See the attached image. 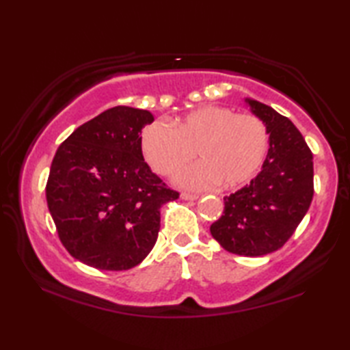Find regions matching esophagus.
<instances>
[{
	"label": "esophagus",
	"instance_id": "esophagus-1",
	"mask_svg": "<svg viewBox=\"0 0 350 350\" xmlns=\"http://www.w3.org/2000/svg\"><path fill=\"white\" fill-rule=\"evenodd\" d=\"M180 198L183 200H196L199 196H198V194H193V193H182Z\"/></svg>",
	"mask_w": 350,
	"mask_h": 350
}]
</instances>
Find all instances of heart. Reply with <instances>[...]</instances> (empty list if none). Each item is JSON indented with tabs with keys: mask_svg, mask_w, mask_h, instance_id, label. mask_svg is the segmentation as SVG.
I'll return each instance as SVG.
<instances>
[{
	"mask_svg": "<svg viewBox=\"0 0 350 350\" xmlns=\"http://www.w3.org/2000/svg\"><path fill=\"white\" fill-rule=\"evenodd\" d=\"M142 152L162 176H173L191 161L200 162L177 174L185 188L244 185L258 173L269 150V129L259 117L225 106H204L174 122H154L142 133Z\"/></svg>",
	"mask_w": 350,
	"mask_h": 350,
	"instance_id": "heart-1",
	"label": "heart"
}]
</instances>
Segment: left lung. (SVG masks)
Returning a JSON list of instances; mask_svg holds the SVG:
<instances>
[{"instance_id": "obj_1", "label": "left lung", "mask_w": 350, "mask_h": 350, "mask_svg": "<svg viewBox=\"0 0 350 350\" xmlns=\"http://www.w3.org/2000/svg\"><path fill=\"white\" fill-rule=\"evenodd\" d=\"M247 103L269 129L267 157L250 185L224 198V215L210 232L230 253L262 256L286 244L309 210L313 154L287 117L256 100Z\"/></svg>"}]
</instances>
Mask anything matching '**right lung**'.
Segmentation results:
<instances>
[{
	"mask_svg": "<svg viewBox=\"0 0 350 350\" xmlns=\"http://www.w3.org/2000/svg\"><path fill=\"white\" fill-rule=\"evenodd\" d=\"M154 117L116 106L58 146L46 199L70 256L100 270H128L152 250L161 206L179 199L145 162L140 133Z\"/></svg>",
	"mask_w": 350,
	"mask_h": 350,
	"instance_id": "add662e5",
	"label": "right lung"
}]
</instances>
